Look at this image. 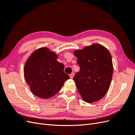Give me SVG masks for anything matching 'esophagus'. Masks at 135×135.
Returning <instances> with one entry per match:
<instances>
[{
    "mask_svg": "<svg viewBox=\"0 0 135 135\" xmlns=\"http://www.w3.org/2000/svg\"><path fill=\"white\" fill-rule=\"evenodd\" d=\"M74 73H71V74H70V78H73V77H74Z\"/></svg>",
    "mask_w": 135,
    "mask_h": 135,
    "instance_id": "34e87169",
    "label": "esophagus"
}]
</instances>
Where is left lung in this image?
<instances>
[{
    "label": "left lung",
    "instance_id": "1",
    "mask_svg": "<svg viewBox=\"0 0 135 135\" xmlns=\"http://www.w3.org/2000/svg\"><path fill=\"white\" fill-rule=\"evenodd\" d=\"M74 55L80 71L73 80L83 100L88 103L101 100L107 93L112 79L111 54L107 48L94 43L75 51Z\"/></svg>",
    "mask_w": 135,
    "mask_h": 135
}]
</instances>
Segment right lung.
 <instances>
[{
    "instance_id": "obj_1",
    "label": "right lung",
    "mask_w": 135,
    "mask_h": 135,
    "mask_svg": "<svg viewBox=\"0 0 135 135\" xmlns=\"http://www.w3.org/2000/svg\"><path fill=\"white\" fill-rule=\"evenodd\" d=\"M58 55L48 48L35 51L26 61L24 76L34 95L50 99L57 93L64 82L70 79L64 73V66L57 61Z\"/></svg>"
}]
</instances>
